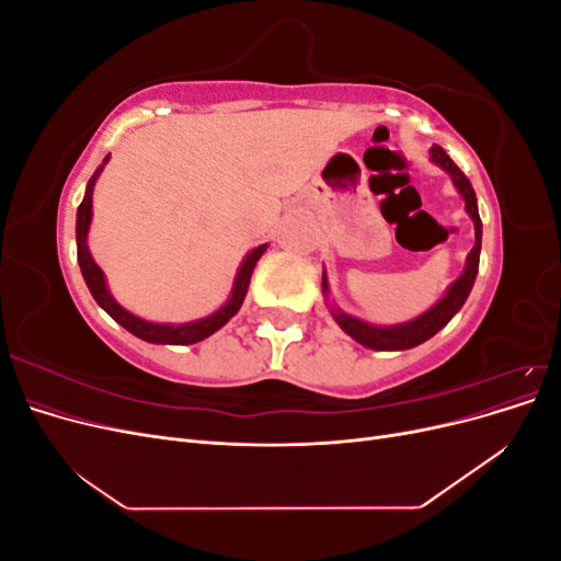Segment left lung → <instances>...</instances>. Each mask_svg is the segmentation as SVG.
<instances>
[{"label": "left lung", "instance_id": "obj_1", "mask_svg": "<svg viewBox=\"0 0 561 561\" xmlns=\"http://www.w3.org/2000/svg\"><path fill=\"white\" fill-rule=\"evenodd\" d=\"M431 159L433 163H437L443 171H447L451 175V182L456 184L458 194L463 196L466 201V210L472 217V225H474V245L468 254L466 260V268L463 274L458 276L451 285L447 295L439 299L435 307H431L426 313H421L419 318L410 320V322H400V325H390V328H377V325H369V322L360 320V318H353L344 311L332 309V318L336 320V325L342 328L348 336H353L355 342L367 346V348H375V351H404V348H414L423 342H428L433 334H437L443 330L447 322L461 311V307L466 304L470 290H472V283L474 276H478V268H480V248H482V219L478 213V198H474V190L470 180L461 173V168H458L443 147H433L431 149ZM322 293L328 295V276L325 271H322Z\"/></svg>", "mask_w": 561, "mask_h": 561}]
</instances>
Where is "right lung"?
Returning a JSON list of instances; mask_svg holds the SVG:
<instances>
[{
    "mask_svg": "<svg viewBox=\"0 0 561 561\" xmlns=\"http://www.w3.org/2000/svg\"><path fill=\"white\" fill-rule=\"evenodd\" d=\"M107 161H110V154L103 159V163L98 165V171L89 180L87 194H83L81 206L77 208V260H79V266H81L83 280H87L93 299L98 301V307L105 309L118 322V325L126 328L130 334L145 339V342H149V344H178V346L203 342V339L210 336L213 332H217L222 325H227V322L236 313H239L241 304H243V299L248 295V285H250V276H252V271H254V264H257V260L264 254L266 243L248 252V257L243 260L239 274H236L233 290H231L229 301L225 304L222 309H217L215 313L201 318V320L184 322V325H161V322H149V320H142L138 316L128 313L124 307H118L116 299L110 295L103 268H100L93 262L91 252H89V243H87L89 227H91V215H93V186H95L100 173H103V168L107 165Z\"/></svg>",
    "mask_w": 561,
    "mask_h": 561,
    "instance_id": "obj_1",
    "label": "right lung"
}]
</instances>
